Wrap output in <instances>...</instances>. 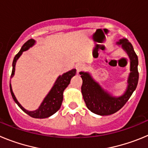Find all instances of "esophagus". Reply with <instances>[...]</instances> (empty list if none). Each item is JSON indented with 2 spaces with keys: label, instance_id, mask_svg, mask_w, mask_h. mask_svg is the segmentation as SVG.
Masks as SVG:
<instances>
[{
  "label": "esophagus",
  "instance_id": "1",
  "mask_svg": "<svg viewBox=\"0 0 148 148\" xmlns=\"http://www.w3.org/2000/svg\"><path fill=\"white\" fill-rule=\"evenodd\" d=\"M85 68V65L83 63H78L76 65H75V69L78 72H80L82 70H83Z\"/></svg>",
  "mask_w": 148,
  "mask_h": 148
}]
</instances>
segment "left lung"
Returning <instances> with one entry per match:
<instances>
[{
	"instance_id": "8db88e82",
	"label": "left lung",
	"mask_w": 148,
	"mask_h": 148,
	"mask_svg": "<svg viewBox=\"0 0 148 148\" xmlns=\"http://www.w3.org/2000/svg\"><path fill=\"white\" fill-rule=\"evenodd\" d=\"M116 44L121 46L122 49L129 56L130 61L128 85L123 95L119 97L111 95L94 80L90 73L84 72L79 73L83 81L82 92L86 106L91 112L100 116H108L119 110L129 100L138 84V57L131 43L127 39L123 38L120 39Z\"/></svg>"
}]
</instances>
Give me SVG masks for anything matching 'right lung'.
Listing matches in <instances>:
<instances>
[{
	"mask_svg": "<svg viewBox=\"0 0 148 148\" xmlns=\"http://www.w3.org/2000/svg\"><path fill=\"white\" fill-rule=\"evenodd\" d=\"M35 41L33 39H29L27 40L25 44L22 46L21 50L18 52V54L15 56L14 60L12 62V71L11 78H12L14 74H15V64H16L17 60L19 58L23 52L27 51V49H29L30 47H32V46L35 44ZM76 74V70L75 69H73V70H70V71L66 72V73H64L62 75H59L57 78V80L55 82L54 85L52 87L49 93L44 98V101L39 106V108H38L36 110L34 111H29L27 110L26 109L21 105V104L18 101L16 97L15 96L14 93H13L12 89L11 84H10V92H11L12 96V99H14L15 102L18 105V107L23 111L25 112L29 116L32 117V118L35 119H45L48 118L54 113H56L58 110L61 108V104L63 101V92L70 83V80L74 75Z\"/></svg>",
	"mask_w": 148,
	"mask_h": 148,
	"instance_id": "obj_1",
	"label": "right lung"
}]
</instances>
